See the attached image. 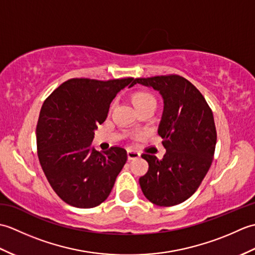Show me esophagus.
I'll return each instance as SVG.
<instances>
[{
  "mask_svg": "<svg viewBox=\"0 0 255 255\" xmlns=\"http://www.w3.org/2000/svg\"><path fill=\"white\" fill-rule=\"evenodd\" d=\"M127 156H128V161H131V160H134V159H138L140 156V153L137 152V151L128 150L127 151Z\"/></svg>",
  "mask_w": 255,
  "mask_h": 255,
  "instance_id": "esophagus-1",
  "label": "esophagus"
}]
</instances>
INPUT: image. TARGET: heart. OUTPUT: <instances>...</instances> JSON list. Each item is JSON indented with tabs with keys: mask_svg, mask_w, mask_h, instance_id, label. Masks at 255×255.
Instances as JSON below:
<instances>
[{
	"mask_svg": "<svg viewBox=\"0 0 255 255\" xmlns=\"http://www.w3.org/2000/svg\"><path fill=\"white\" fill-rule=\"evenodd\" d=\"M129 99H130L131 104L137 113L143 110H147V108H152V110H154L156 105L154 96L147 91H134L130 94V96H129Z\"/></svg>",
	"mask_w": 255,
	"mask_h": 255,
	"instance_id": "b5f03b06",
	"label": "heart"
}]
</instances>
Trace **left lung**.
<instances>
[{"label":"left lung","instance_id":"left-lung-1","mask_svg":"<svg viewBox=\"0 0 255 255\" xmlns=\"http://www.w3.org/2000/svg\"><path fill=\"white\" fill-rule=\"evenodd\" d=\"M158 91L163 99V113L158 128L166 152L159 160L143 153L149 170L139 178L143 195L158 206L185 202L207 174L213 162L217 132L213 112L202 93L177 74L134 79Z\"/></svg>","mask_w":255,"mask_h":255}]
</instances>
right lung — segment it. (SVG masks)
I'll return each instance as SVG.
<instances>
[{
  "mask_svg": "<svg viewBox=\"0 0 255 255\" xmlns=\"http://www.w3.org/2000/svg\"><path fill=\"white\" fill-rule=\"evenodd\" d=\"M131 82L133 78L70 79L42 104L36 128L38 158L53 191L73 207L93 208L104 202L126 163L124 148L102 153L91 143L111 103Z\"/></svg>",
  "mask_w": 255,
  "mask_h": 255,
  "instance_id": "1",
  "label": "right lung"
}]
</instances>
